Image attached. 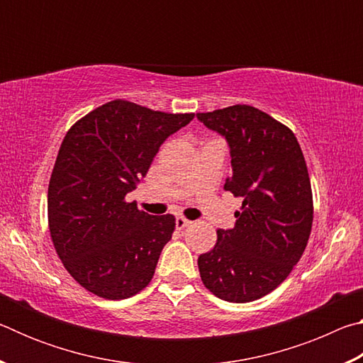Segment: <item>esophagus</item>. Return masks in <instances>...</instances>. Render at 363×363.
Instances as JSON below:
<instances>
[{
	"instance_id": "esophagus-1",
	"label": "esophagus",
	"mask_w": 363,
	"mask_h": 363,
	"mask_svg": "<svg viewBox=\"0 0 363 363\" xmlns=\"http://www.w3.org/2000/svg\"><path fill=\"white\" fill-rule=\"evenodd\" d=\"M190 224V220H187L186 218H176V229H179V230H182V229H186V227H189Z\"/></svg>"
}]
</instances>
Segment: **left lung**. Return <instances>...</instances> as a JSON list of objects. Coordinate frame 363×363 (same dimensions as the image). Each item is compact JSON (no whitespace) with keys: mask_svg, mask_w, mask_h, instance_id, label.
I'll return each mask as SVG.
<instances>
[{"mask_svg":"<svg viewBox=\"0 0 363 363\" xmlns=\"http://www.w3.org/2000/svg\"><path fill=\"white\" fill-rule=\"evenodd\" d=\"M225 138L232 174L224 189L243 200L233 229H218L211 251L199 256L203 285L229 303H250L275 290L303 256L314 206L311 179L290 128L251 106L196 113Z\"/></svg>","mask_w":363,"mask_h":363,"instance_id":"left-lung-1","label":"left lung"}]
</instances>
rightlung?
Returning a JSON list of instances; mask_svg holds the SVG:
<instances>
[{
	"label": "right lung",
	"mask_w": 363,
	"mask_h": 363,
	"mask_svg": "<svg viewBox=\"0 0 363 363\" xmlns=\"http://www.w3.org/2000/svg\"><path fill=\"white\" fill-rule=\"evenodd\" d=\"M194 116L116 99L65 134L48 189L49 232L65 269L88 291L126 299L150 284L174 216L139 211L126 195L160 145Z\"/></svg>",
	"instance_id": "right-lung-1"
}]
</instances>
